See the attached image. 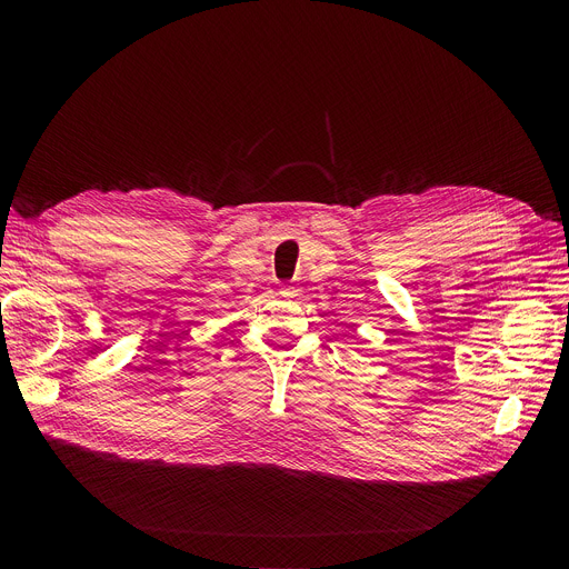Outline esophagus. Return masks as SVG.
I'll list each match as a JSON object with an SVG mask.
<instances>
[{
  "label": "esophagus",
  "instance_id": "1",
  "mask_svg": "<svg viewBox=\"0 0 569 569\" xmlns=\"http://www.w3.org/2000/svg\"><path fill=\"white\" fill-rule=\"evenodd\" d=\"M281 295L286 297V300H292V297L300 295V286H283V288H281Z\"/></svg>",
  "mask_w": 569,
  "mask_h": 569
}]
</instances>
